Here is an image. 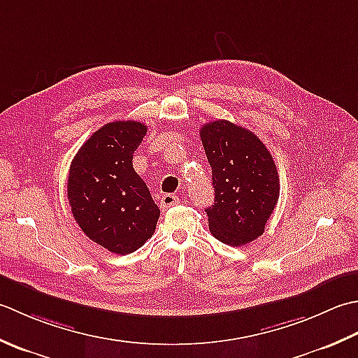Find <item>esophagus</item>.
I'll return each mask as SVG.
<instances>
[{"instance_id":"1","label":"esophagus","mask_w":358,"mask_h":358,"mask_svg":"<svg viewBox=\"0 0 358 358\" xmlns=\"http://www.w3.org/2000/svg\"><path fill=\"white\" fill-rule=\"evenodd\" d=\"M179 202V198L176 194H164L162 198H160V208H162L164 211L165 210H169L170 207H173V206H176V203Z\"/></svg>"}]
</instances>
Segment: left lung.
I'll use <instances>...</instances> for the list:
<instances>
[{
	"label": "left lung",
	"mask_w": 358,
	"mask_h": 358,
	"mask_svg": "<svg viewBox=\"0 0 358 358\" xmlns=\"http://www.w3.org/2000/svg\"><path fill=\"white\" fill-rule=\"evenodd\" d=\"M213 174L215 203L206 208L211 235L229 245H244L264 233L280 198L273 157L250 129L229 120L201 128Z\"/></svg>",
	"instance_id": "left-lung-1"
}]
</instances>
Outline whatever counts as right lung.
I'll return each instance as SVG.
<instances>
[{"label":"right lung","mask_w":358,"mask_h":358,"mask_svg":"<svg viewBox=\"0 0 358 358\" xmlns=\"http://www.w3.org/2000/svg\"><path fill=\"white\" fill-rule=\"evenodd\" d=\"M147 125L115 120L97 129L71 162L68 199L85 235L106 250L128 255L156 230L160 210L134 171L133 155Z\"/></svg>","instance_id":"add662e5"}]
</instances>
